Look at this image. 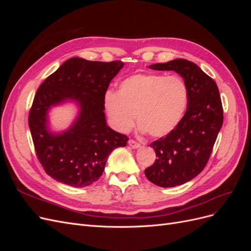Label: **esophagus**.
<instances>
[{"mask_svg":"<svg viewBox=\"0 0 251 251\" xmlns=\"http://www.w3.org/2000/svg\"><path fill=\"white\" fill-rule=\"evenodd\" d=\"M128 146H130L132 149H139L141 147L138 142H136V141H134L132 139L128 140Z\"/></svg>","mask_w":251,"mask_h":251,"instance_id":"34e87169","label":"esophagus"}]
</instances>
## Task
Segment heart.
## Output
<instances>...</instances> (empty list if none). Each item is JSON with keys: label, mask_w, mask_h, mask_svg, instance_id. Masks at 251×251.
I'll list each match as a JSON object with an SVG mask.
<instances>
[{"label": "heart", "mask_w": 251, "mask_h": 251, "mask_svg": "<svg viewBox=\"0 0 251 251\" xmlns=\"http://www.w3.org/2000/svg\"><path fill=\"white\" fill-rule=\"evenodd\" d=\"M188 103V88L178 75L137 73L118 85L117 93L107 91L103 105L113 127L128 133L135 115L142 134L160 138L180 124Z\"/></svg>", "instance_id": "b5f03b06"}]
</instances>
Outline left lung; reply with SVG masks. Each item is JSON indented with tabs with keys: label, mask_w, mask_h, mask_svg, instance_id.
<instances>
[{
	"label": "left lung",
	"mask_w": 251,
	"mask_h": 251,
	"mask_svg": "<svg viewBox=\"0 0 251 251\" xmlns=\"http://www.w3.org/2000/svg\"><path fill=\"white\" fill-rule=\"evenodd\" d=\"M150 69L175 71L188 88L187 110L175 130L150 144L156 161L146 177L158 186L174 187L191 181L206 165L223 125V109L215 80L187 59L176 58Z\"/></svg>",
	"instance_id": "1"
}]
</instances>
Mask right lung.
<instances>
[{
	"label": "right lung",
	"mask_w": 251,
	"mask_h": 251,
	"mask_svg": "<svg viewBox=\"0 0 251 251\" xmlns=\"http://www.w3.org/2000/svg\"><path fill=\"white\" fill-rule=\"evenodd\" d=\"M124 65L120 60L72 57L36 91L29 128L37 158L51 178L70 186H88L100 179L112 151L126 146V136L107 125L103 105L105 91ZM68 102L77 105L78 115L66 130L53 131L49 113Z\"/></svg>",
	"instance_id": "1"
}]
</instances>
